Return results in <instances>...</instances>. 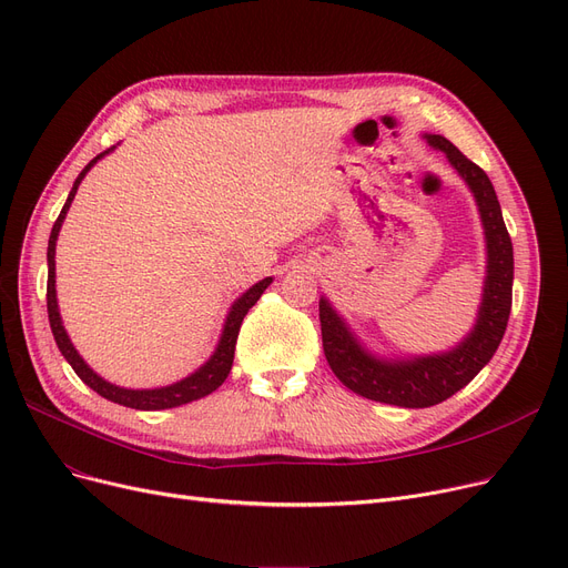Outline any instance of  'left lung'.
<instances>
[{
    "label": "left lung",
    "mask_w": 568,
    "mask_h": 568,
    "mask_svg": "<svg viewBox=\"0 0 568 568\" xmlns=\"http://www.w3.org/2000/svg\"><path fill=\"white\" fill-rule=\"evenodd\" d=\"M424 140L443 151L466 181L483 221L487 270L478 320L470 333L440 354L384 358L366 349L326 296L320 298L322 343L335 377L363 398L398 407H430L464 389L501 345L513 305V242L489 176L443 134H424Z\"/></svg>",
    "instance_id": "obj_1"
}]
</instances>
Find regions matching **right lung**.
<instances>
[{"label": "right lung", "mask_w": 568, "mask_h": 568, "mask_svg": "<svg viewBox=\"0 0 568 568\" xmlns=\"http://www.w3.org/2000/svg\"><path fill=\"white\" fill-rule=\"evenodd\" d=\"M116 146H111L106 151H102L100 155H95L93 161H90L81 174L77 176L74 186L70 191V195H67V202L64 207L58 216V221L53 223V231H51V237H49V286H47V305H49V322H51V331H53V337L58 343V349L62 352V356L67 358V363L74 368V373L88 384L90 389L98 392L100 396H104L106 400L111 403H119V405H125V407H134V410H168V407H176V405H186L191 400H197V398H205L210 396L212 392H216L221 384L225 382V377H229L231 368H233V356H235V343H237V333H240V326H242V320L246 316V312L252 310L256 305V301L263 296V291L272 284V277H265L261 280L258 284H254L248 291H244L242 296L231 305L229 310V316H225L223 322V331H221V337H219V345L216 349L212 352V356L202 363V366L191 373L189 377L179 379L174 384H168V387H155V389H125V387H116V384L106 382L104 377H100L93 368L88 366V363L81 358V354L77 352V347L72 345L70 335H67L64 326H62V316H60V310H58V296H55V242H58V233L62 229V221L67 216V212H70V205L72 200L79 191V184L83 181V176L88 174V170L93 168L100 158H104L106 153H111Z\"/></svg>", "instance_id": "right-lung-1"}]
</instances>
